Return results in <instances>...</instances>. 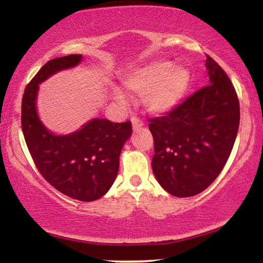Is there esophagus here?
<instances>
[{
  "label": "esophagus",
  "mask_w": 263,
  "mask_h": 263,
  "mask_svg": "<svg viewBox=\"0 0 263 263\" xmlns=\"http://www.w3.org/2000/svg\"><path fill=\"white\" fill-rule=\"evenodd\" d=\"M130 122H132V127H133V129H134V130H138V129H140L143 125L142 122L136 117H132Z\"/></svg>",
  "instance_id": "obj_1"
}]
</instances>
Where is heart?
I'll return each mask as SVG.
<instances>
[{"instance_id":"1","label":"heart","mask_w":263,"mask_h":263,"mask_svg":"<svg viewBox=\"0 0 263 263\" xmlns=\"http://www.w3.org/2000/svg\"><path fill=\"white\" fill-rule=\"evenodd\" d=\"M192 74L181 64L159 60L129 71L122 79V86L129 95L142 97V105L149 115L161 116L175 109L188 92ZM118 104H125V97L118 89L111 92Z\"/></svg>"}]
</instances>
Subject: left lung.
I'll return each instance as SVG.
<instances>
[{
  "label": "left lung",
  "mask_w": 263,
  "mask_h": 263,
  "mask_svg": "<svg viewBox=\"0 0 263 263\" xmlns=\"http://www.w3.org/2000/svg\"><path fill=\"white\" fill-rule=\"evenodd\" d=\"M210 85L177 107L152 118V159L157 181L171 195L190 197L218 177L235 143L239 127V102L222 68L207 56Z\"/></svg>",
  "instance_id": "8db88e82"
}]
</instances>
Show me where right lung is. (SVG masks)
<instances>
[{"label":"right lung","mask_w":263,"mask_h":263,"mask_svg":"<svg viewBox=\"0 0 263 263\" xmlns=\"http://www.w3.org/2000/svg\"><path fill=\"white\" fill-rule=\"evenodd\" d=\"M82 55L57 57L43 66L25 88L21 127L32 159L43 177L64 195L85 201L98 200L117 177L120 156L132 135L130 122L112 123L93 118L69 134H55L37 111L39 85L52 75L77 67Z\"/></svg>","instance_id":"obj_1"}]
</instances>
